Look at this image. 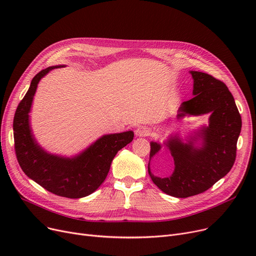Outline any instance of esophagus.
Returning a JSON list of instances; mask_svg holds the SVG:
<instances>
[{
  "instance_id": "1",
  "label": "esophagus",
  "mask_w": 256,
  "mask_h": 256,
  "mask_svg": "<svg viewBox=\"0 0 256 256\" xmlns=\"http://www.w3.org/2000/svg\"><path fill=\"white\" fill-rule=\"evenodd\" d=\"M135 132H136V136L138 137H145L150 135V130L146 126H139Z\"/></svg>"
}]
</instances>
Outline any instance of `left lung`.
Listing matches in <instances>:
<instances>
[{
  "label": "left lung",
  "mask_w": 256,
  "mask_h": 256,
  "mask_svg": "<svg viewBox=\"0 0 256 256\" xmlns=\"http://www.w3.org/2000/svg\"><path fill=\"white\" fill-rule=\"evenodd\" d=\"M190 74L194 80V96L180 104L178 118L210 113L208 126L195 132L186 142L178 135L170 136L165 142L174 160L170 176H154L148 163L154 184L164 193L178 198L204 193L230 171L242 128L240 115L227 86L210 74L193 70ZM160 147V143L150 142V162Z\"/></svg>",
  "instance_id": "obj_1"
}]
</instances>
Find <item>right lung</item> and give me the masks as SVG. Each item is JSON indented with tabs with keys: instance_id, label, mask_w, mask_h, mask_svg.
<instances>
[{
	"instance_id": "add662e5",
	"label": "right lung",
	"mask_w": 256,
	"mask_h": 256,
	"mask_svg": "<svg viewBox=\"0 0 256 256\" xmlns=\"http://www.w3.org/2000/svg\"><path fill=\"white\" fill-rule=\"evenodd\" d=\"M59 67L63 65L50 66L38 72L20 102L13 119L16 154L26 176L46 190L62 197L82 198L98 189L118 150L132 141L134 132L104 135L72 158L46 152L33 136L29 113L39 80Z\"/></svg>"
}]
</instances>
